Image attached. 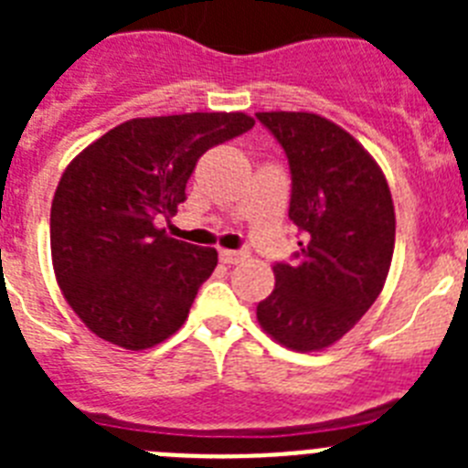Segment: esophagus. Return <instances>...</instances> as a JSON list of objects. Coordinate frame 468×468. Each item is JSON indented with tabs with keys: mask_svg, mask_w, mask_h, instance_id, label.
I'll use <instances>...</instances> for the list:
<instances>
[{
	"mask_svg": "<svg viewBox=\"0 0 468 468\" xmlns=\"http://www.w3.org/2000/svg\"><path fill=\"white\" fill-rule=\"evenodd\" d=\"M248 258L246 250H220V262L222 264H239Z\"/></svg>",
	"mask_w": 468,
	"mask_h": 468,
	"instance_id": "esophagus-1",
	"label": "esophagus"
}]
</instances>
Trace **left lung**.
Listing matches in <instances>:
<instances>
[{
	"label": "left lung",
	"instance_id": "1",
	"mask_svg": "<svg viewBox=\"0 0 468 468\" xmlns=\"http://www.w3.org/2000/svg\"><path fill=\"white\" fill-rule=\"evenodd\" d=\"M291 166L288 218L302 231L295 262H276L258 321L288 349L337 342L373 307L394 255L391 192L345 128L309 112H258Z\"/></svg>",
	"mask_w": 468,
	"mask_h": 468
}]
</instances>
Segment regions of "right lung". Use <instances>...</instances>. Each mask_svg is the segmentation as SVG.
<instances>
[{
  "label": "right lung",
  "instance_id": "right-lung-1",
  "mask_svg": "<svg viewBox=\"0 0 468 468\" xmlns=\"http://www.w3.org/2000/svg\"><path fill=\"white\" fill-rule=\"evenodd\" d=\"M253 126L243 112L131 119L69 164L51 206V258L86 328L131 351L180 330L218 253L154 220L177 213L198 156Z\"/></svg>",
  "mask_w": 468,
  "mask_h": 468
}]
</instances>
